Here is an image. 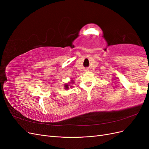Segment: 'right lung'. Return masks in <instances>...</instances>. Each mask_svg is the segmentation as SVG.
<instances>
[{
  "mask_svg": "<svg viewBox=\"0 0 149 149\" xmlns=\"http://www.w3.org/2000/svg\"><path fill=\"white\" fill-rule=\"evenodd\" d=\"M70 83H73L74 82L73 81H71V82H70ZM68 86H69V85H68V84H65V89H68V88H69ZM71 87H72V86H71Z\"/></svg>",
  "mask_w": 149,
  "mask_h": 149,
  "instance_id": "1",
  "label": "right lung"
}]
</instances>
